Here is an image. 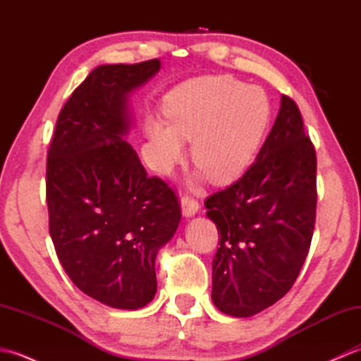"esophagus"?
<instances>
[{"label": "esophagus", "mask_w": 361, "mask_h": 361, "mask_svg": "<svg viewBox=\"0 0 361 361\" xmlns=\"http://www.w3.org/2000/svg\"><path fill=\"white\" fill-rule=\"evenodd\" d=\"M198 202L195 198H190V197H183L181 198V212L185 217H192L198 212Z\"/></svg>", "instance_id": "1"}]
</instances>
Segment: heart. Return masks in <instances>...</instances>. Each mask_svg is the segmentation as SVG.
<instances>
[{
	"label": "heart",
	"instance_id": "heart-1",
	"mask_svg": "<svg viewBox=\"0 0 361 361\" xmlns=\"http://www.w3.org/2000/svg\"><path fill=\"white\" fill-rule=\"evenodd\" d=\"M167 123L149 118L145 130L150 159L171 173L185 158V140L192 141V159L200 178L219 185L239 178L252 163L270 122V104L257 87L231 75H204L173 88L164 97Z\"/></svg>",
	"mask_w": 361,
	"mask_h": 361
}]
</instances>
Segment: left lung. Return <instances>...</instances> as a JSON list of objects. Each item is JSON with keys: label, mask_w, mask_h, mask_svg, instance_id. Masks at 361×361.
<instances>
[{"label": "left lung", "mask_w": 361, "mask_h": 361, "mask_svg": "<svg viewBox=\"0 0 361 361\" xmlns=\"http://www.w3.org/2000/svg\"><path fill=\"white\" fill-rule=\"evenodd\" d=\"M204 206L220 235L212 260L214 305L248 318L278 302L307 257L317 214L315 147L295 101L281 96L255 163Z\"/></svg>", "instance_id": "left-lung-1"}]
</instances>
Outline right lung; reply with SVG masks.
I'll list each match as a JSON object with an SVG mask.
<instances>
[{"label": "right lung", "mask_w": 361, "mask_h": 361, "mask_svg": "<svg viewBox=\"0 0 361 361\" xmlns=\"http://www.w3.org/2000/svg\"><path fill=\"white\" fill-rule=\"evenodd\" d=\"M158 59L101 65L59 114L46 163L49 234L74 286L114 309L136 310L157 293L155 259L181 212L173 190L149 176L126 141L128 94Z\"/></svg>", "instance_id": "1"}]
</instances>
